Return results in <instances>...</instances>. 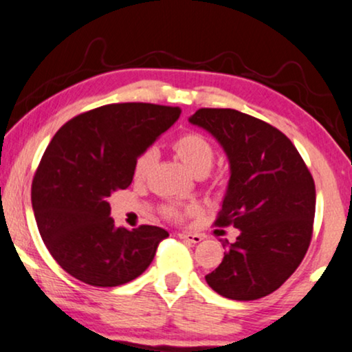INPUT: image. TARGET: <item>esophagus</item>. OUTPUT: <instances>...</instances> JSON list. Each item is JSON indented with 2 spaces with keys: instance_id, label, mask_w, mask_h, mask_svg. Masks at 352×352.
<instances>
[{
  "instance_id": "esophagus-1",
  "label": "esophagus",
  "mask_w": 352,
  "mask_h": 352,
  "mask_svg": "<svg viewBox=\"0 0 352 352\" xmlns=\"http://www.w3.org/2000/svg\"><path fill=\"white\" fill-rule=\"evenodd\" d=\"M179 237L182 240H186V242H190V243H199L203 240V235L193 234V232H180Z\"/></svg>"
}]
</instances>
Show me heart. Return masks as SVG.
<instances>
[{
    "label": "heart",
    "instance_id": "obj_1",
    "mask_svg": "<svg viewBox=\"0 0 352 352\" xmlns=\"http://www.w3.org/2000/svg\"><path fill=\"white\" fill-rule=\"evenodd\" d=\"M173 153L180 159V162L193 172L195 175L198 173H206L208 168L211 167L212 159H214V149L206 138L198 135V133H185L177 138L172 144ZM154 153L153 151H144L143 154L138 155L133 166V177L136 182H143L153 167ZM164 212L172 219H182V217L193 214L197 212V206L190 204V206H180V204H167L164 208Z\"/></svg>",
    "mask_w": 352,
    "mask_h": 352
}]
</instances>
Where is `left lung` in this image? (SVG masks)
Returning a JSON list of instances; mask_svg holds the SVG:
<instances>
[{
  "label": "left lung",
  "mask_w": 352,
  "mask_h": 352,
  "mask_svg": "<svg viewBox=\"0 0 352 352\" xmlns=\"http://www.w3.org/2000/svg\"><path fill=\"white\" fill-rule=\"evenodd\" d=\"M188 122L228 155L230 177L216 224L239 229L206 283L228 299H261L294 273L310 245L312 175L291 140L270 123L232 109H199Z\"/></svg>",
  "instance_id": "1"
}]
</instances>
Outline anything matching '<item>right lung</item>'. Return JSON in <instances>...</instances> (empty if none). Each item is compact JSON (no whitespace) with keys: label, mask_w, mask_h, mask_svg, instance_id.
Instances as JSON below:
<instances>
[{"label":"right lung","mask_w":352,"mask_h":352,"mask_svg":"<svg viewBox=\"0 0 352 352\" xmlns=\"http://www.w3.org/2000/svg\"><path fill=\"white\" fill-rule=\"evenodd\" d=\"M179 107L110 104L58 130L32 182V208L48 252L79 281L115 287L143 274L159 242L157 226L117 228L109 198L128 188L138 155L180 117Z\"/></svg>","instance_id":"obj_1"}]
</instances>
